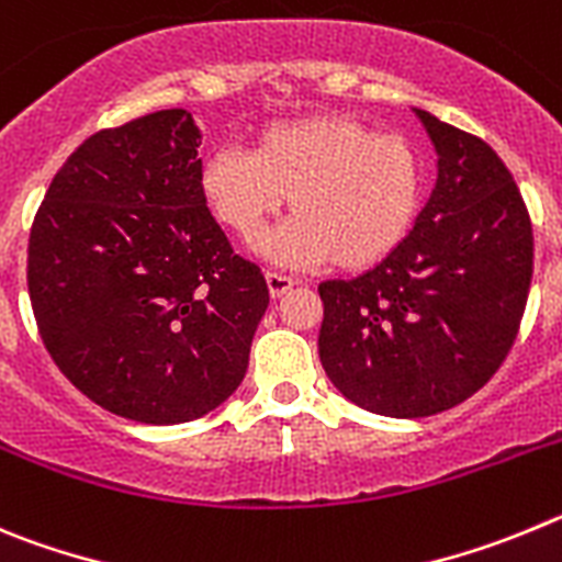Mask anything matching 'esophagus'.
Segmentation results:
<instances>
[{
  "label": "esophagus",
  "instance_id": "1",
  "mask_svg": "<svg viewBox=\"0 0 562 562\" xmlns=\"http://www.w3.org/2000/svg\"><path fill=\"white\" fill-rule=\"evenodd\" d=\"M266 282H269V293L274 296V300H280L282 293H288L293 285H296V282H293V277L277 274V271H269V274H266Z\"/></svg>",
  "mask_w": 562,
  "mask_h": 562
}]
</instances>
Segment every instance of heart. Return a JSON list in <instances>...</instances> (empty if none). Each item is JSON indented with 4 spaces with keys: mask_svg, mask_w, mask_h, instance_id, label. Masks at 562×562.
<instances>
[{
    "mask_svg": "<svg viewBox=\"0 0 562 562\" xmlns=\"http://www.w3.org/2000/svg\"><path fill=\"white\" fill-rule=\"evenodd\" d=\"M288 194L293 218L262 237V255L291 269L367 271L406 240L423 161L406 136L322 114L266 125L251 154L218 148L201 165L206 206L240 240H255Z\"/></svg>",
    "mask_w": 562,
    "mask_h": 562,
    "instance_id": "heart-1",
    "label": "heart"
}]
</instances>
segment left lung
Instances as JSON below:
<instances>
[{
    "mask_svg": "<svg viewBox=\"0 0 562 562\" xmlns=\"http://www.w3.org/2000/svg\"><path fill=\"white\" fill-rule=\"evenodd\" d=\"M437 184L392 255L318 285V358L333 386L383 417H431L476 394L518 336L532 282V221L484 139L417 109Z\"/></svg>",
    "mask_w": 562,
    "mask_h": 562,
    "instance_id": "left-lung-1",
    "label": "left lung"
}]
</instances>
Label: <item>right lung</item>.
<instances>
[{"instance_id": "obj_1", "label": "right lung", "mask_w": 562, "mask_h": 562, "mask_svg": "<svg viewBox=\"0 0 562 562\" xmlns=\"http://www.w3.org/2000/svg\"><path fill=\"white\" fill-rule=\"evenodd\" d=\"M201 134L165 109L92 134L35 212L27 291L75 389L150 426L204 417L249 367L269 307L201 195Z\"/></svg>"}]
</instances>
